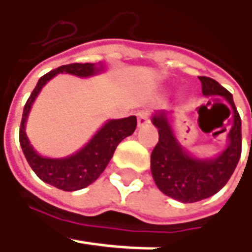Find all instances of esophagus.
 I'll return each instance as SVG.
<instances>
[{
  "instance_id": "1",
  "label": "esophagus",
  "mask_w": 252,
  "mask_h": 252,
  "mask_svg": "<svg viewBox=\"0 0 252 252\" xmlns=\"http://www.w3.org/2000/svg\"><path fill=\"white\" fill-rule=\"evenodd\" d=\"M149 123H150L149 113L147 112H139V115H137V127H144Z\"/></svg>"
}]
</instances>
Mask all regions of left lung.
<instances>
[{"instance_id": "1", "label": "left lung", "mask_w": 252, "mask_h": 252, "mask_svg": "<svg viewBox=\"0 0 252 252\" xmlns=\"http://www.w3.org/2000/svg\"><path fill=\"white\" fill-rule=\"evenodd\" d=\"M199 80L205 96H221L231 109L233 122L227 133V146L218 156L196 157L185 149L174 130L172 111H157L151 116L160 136L151 153L153 178L162 193L182 203L203 200L218 193L227 184L241 156V119L233 95L213 78L199 77Z\"/></svg>"}]
</instances>
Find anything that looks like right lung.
Masks as SVG:
<instances>
[{"instance_id": "right-lung-1", "label": "right lung", "mask_w": 252, "mask_h": 252, "mask_svg": "<svg viewBox=\"0 0 252 252\" xmlns=\"http://www.w3.org/2000/svg\"><path fill=\"white\" fill-rule=\"evenodd\" d=\"M105 68L106 65L103 63H74L62 65L40 77L33 92L31 94L29 99L25 103L21 129H19V143L26 161L29 162L34 174L43 182L52 187L63 189L67 192L87 188L92 182H95L103 172V169L106 168V165L113 157V153L116 150L118 144L136 130L137 126L136 116L109 119L102 125L90 139V141L84 144L80 150L60 158L46 157L39 154L28 139L26 123L31 109L37 95L52 78H54L57 74H71L80 78H90L103 73Z\"/></svg>"}]
</instances>
